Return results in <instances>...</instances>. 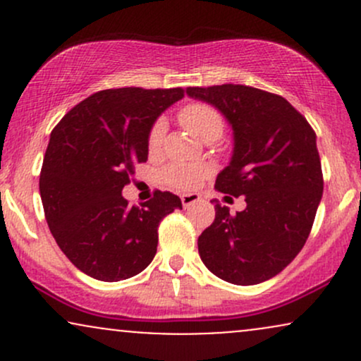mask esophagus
<instances>
[{
    "label": "esophagus",
    "instance_id": "obj_1",
    "mask_svg": "<svg viewBox=\"0 0 361 361\" xmlns=\"http://www.w3.org/2000/svg\"><path fill=\"white\" fill-rule=\"evenodd\" d=\"M198 202H200V195H197V193L181 195V204H183L185 209H190V207L198 204Z\"/></svg>",
    "mask_w": 361,
    "mask_h": 361
}]
</instances>
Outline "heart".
Returning <instances> with one entry per match:
<instances>
[{"mask_svg":"<svg viewBox=\"0 0 361 361\" xmlns=\"http://www.w3.org/2000/svg\"><path fill=\"white\" fill-rule=\"evenodd\" d=\"M180 122L190 134L197 139L217 140L222 135L224 118L214 106L205 103H192L186 105L180 111ZM164 134H166V122L163 118H157L149 130L147 147L151 152L159 151L163 144ZM210 169L202 164H171L164 171V181L169 186L178 190H193L200 185V181L209 175Z\"/></svg>","mask_w":361,"mask_h":361,"instance_id":"heart-1","label":"heart"}]
</instances>
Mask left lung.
Masks as SVG:
<instances>
[{
  "label": "left lung",
  "instance_id": "1",
  "mask_svg": "<svg viewBox=\"0 0 361 361\" xmlns=\"http://www.w3.org/2000/svg\"><path fill=\"white\" fill-rule=\"evenodd\" d=\"M233 127L231 163L215 190L244 197L246 209L231 214L215 204V219L198 238L204 264L234 285L273 279L299 255L322 197L316 132L283 97L244 85L186 88Z\"/></svg>",
  "mask_w": 361,
  "mask_h": 361
}]
</instances>
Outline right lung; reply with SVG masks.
Segmentation results:
<instances>
[{
    "label": "right lung",
    "mask_w": 361,
    "mask_h": 361,
    "mask_svg": "<svg viewBox=\"0 0 361 361\" xmlns=\"http://www.w3.org/2000/svg\"><path fill=\"white\" fill-rule=\"evenodd\" d=\"M183 90H103L78 103L52 130L40 171L45 221L57 246L88 276L130 279L157 250V226L176 195L156 190L140 207L122 197L135 164L146 163L152 123Z\"/></svg>",
    "instance_id": "obj_1"
}]
</instances>
